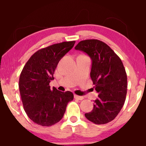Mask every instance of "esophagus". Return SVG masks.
Returning a JSON list of instances; mask_svg holds the SVG:
<instances>
[{
	"label": "esophagus",
	"mask_w": 146,
	"mask_h": 146,
	"mask_svg": "<svg viewBox=\"0 0 146 146\" xmlns=\"http://www.w3.org/2000/svg\"><path fill=\"white\" fill-rule=\"evenodd\" d=\"M74 98L76 99H78L79 100H82L84 99V97L83 96H78V95H74Z\"/></svg>",
	"instance_id": "obj_1"
}]
</instances>
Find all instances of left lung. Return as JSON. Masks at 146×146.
Here are the masks:
<instances>
[{
    "label": "left lung",
    "instance_id": "1",
    "mask_svg": "<svg viewBox=\"0 0 146 146\" xmlns=\"http://www.w3.org/2000/svg\"><path fill=\"white\" fill-rule=\"evenodd\" d=\"M75 49L91 58L90 77L99 94L94 101L93 110L85 116L96 124L108 123L120 111L126 97L127 74L122 62L108 45L99 40H82Z\"/></svg>",
    "mask_w": 146,
    "mask_h": 146
}]
</instances>
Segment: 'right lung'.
<instances>
[{
    "mask_svg": "<svg viewBox=\"0 0 146 146\" xmlns=\"http://www.w3.org/2000/svg\"><path fill=\"white\" fill-rule=\"evenodd\" d=\"M75 41L62 42L41 48L33 54L22 70L19 90L26 113L34 122L50 126L58 122L64 114L68 103L74 94L62 92L50 82L60 60L72 48Z\"/></svg>",
    "mask_w": 146,
    "mask_h": 146,
    "instance_id": "obj_1",
    "label": "right lung"
}]
</instances>
